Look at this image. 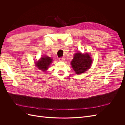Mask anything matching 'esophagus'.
<instances>
[{"label": "esophagus", "instance_id": "obj_1", "mask_svg": "<svg viewBox=\"0 0 125 125\" xmlns=\"http://www.w3.org/2000/svg\"><path fill=\"white\" fill-rule=\"evenodd\" d=\"M65 57H60L59 58V61H61V62H63V61H65Z\"/></svg>", "mask_w": 125, "mask_h": 125}]
</instances>
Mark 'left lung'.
Here are the masks:
<instances>
[{"mask_svg":"<svg viewBox=\"0 0 125 125\" xmlns=\"http://www.w3.org/2000/svg\"><path fill=\"white\" fill-rule=\"evenodd\" d=\"M92 59L88 53H75L71 62L73 69L77 74L84 73L91 67Z\"/></svg>","mask_w":125,"mask_h":125,"instance_id":"1","label":"left lung"}]
</instances>
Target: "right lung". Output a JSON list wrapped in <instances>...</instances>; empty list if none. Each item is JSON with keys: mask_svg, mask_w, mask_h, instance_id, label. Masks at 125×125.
Instances as JSON below:
<instances>
[{"mask_svg": "<svg viewBox=\"0 0 125 125\" xmlns=\"http://www.w3.org/2000/svg\"><path fill=\"white\" fill-rule=\"evenodd\" d=\"M52 59L47 56H43L39 60L35 62L37 68L43 71H46L52 62Z\"/></svg>", "mask_w": 125, "mask_h": 125, "instance_id": "1", "label": "right lung"}]
</instances>
